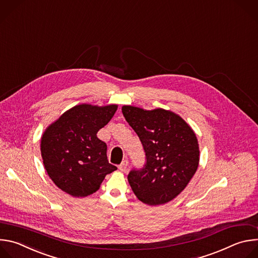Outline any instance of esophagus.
<instances>
[{
  "mask_svg": "<svg viewBox=\"0 0 258 258\" xmlns=\"http://www.w3.org/2000/svg\"><path fill=\"white\" fill-rule=\"evenodd\" d=\"M127 166H128V161L125 159V160H123V161L118 165V168H119L120 171H126Z\"/></svg>",
  "mask_w": 258,
  "mask_h": 258,
  "instance_id": "obj_1",
  "label": "esophagus"
}]
</instances>
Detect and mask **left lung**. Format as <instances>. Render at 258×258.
<instances>
[{
	"instance_id": "obj_1",
	"label": "left lung",
	"mask_w": 258,
	"mask_h": 258,
	"mask_svg": "<svg viewBox=\"0 0 258 258\" xmlns=\"http://www.w3.org/2000/svg\"><path fill=\"white\" fill-rule=\"evenodd\" d=\"M121 110L140 138L147 160L142 169L127 175L133 192L151 206L171 201L188 186L199 165L194 131L179 115L162 108L145 110L124 105Z\"/></svg>"
}]
</instances>
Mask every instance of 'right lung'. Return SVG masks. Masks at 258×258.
<instances>
[{
  "mask_svg": "<svg viewBox=\"0 0 258 258\" xmlns=\"http://www.w3.org/2000/svg\"><path fill=\"white\" fill-rule=\"evenodd\" d=\"M117 105L80 104L51 123L41 139L48 175L63 192L86 197L97 190L106 174L116 170L107 159V145L97 137L114 115Z\"/></svg>",
  "mask_w": 258,
  "mask_h": 258,
  "instance_id": "1",
  "label": "right lung"
}]
</instances>
